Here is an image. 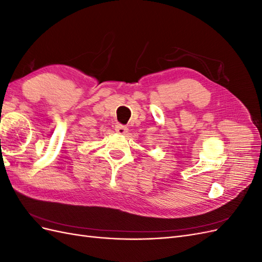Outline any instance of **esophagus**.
Masks as SVG:
<instances>
[{
	"label": "esophagus",
	"mask_w": 262,
	"mask_h": 262,
	"mask_svg": "<svg viewBox=\"0 0 262 262\" xmlns=\"http://www.w3.org/2000/svg\"><path fill=\"white\" fill-rule=\"evenodd\" d=\"M115 129H116V132L119 133V134H125V133H128V126H125V125L120 124V123L116 124Z\"/></svg>",
	"instance_id": "esophagus-1"
}]
</instances>
